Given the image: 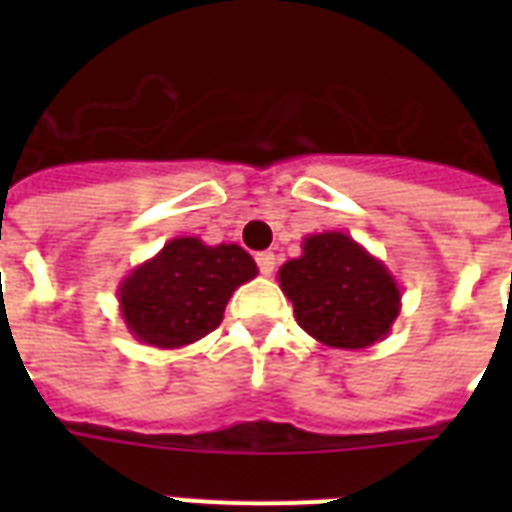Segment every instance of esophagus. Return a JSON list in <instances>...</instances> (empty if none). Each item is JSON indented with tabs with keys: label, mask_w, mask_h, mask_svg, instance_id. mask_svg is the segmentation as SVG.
<instances>
[{
	"label": "esophagus",
	"mask_w": 512,
	"mask_h": 512,
	"mask_svg": "<svg viewBox=\"0 0 512 512\" xmlns=\"http://www.w3.org/2000/svg\"><path fill=\"white\" fill-rule=\"evenodd\" d=\"M255 260H257V268H260V273H263V276H271V273L276 271V255H273V252H260Z\"/></svg>",
	"instance_id": "obj_1"
}]
</instances>
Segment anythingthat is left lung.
<instances>
[{
  "instance_id": "left-lung-1",
  "label": "left lung",
  "mask_w": 512,
  "mask_h": 512,
  "mask_svg": "<svg viewBox=\"0 0 512 512\" xmlns=\"http://www.w3.org/2000/svg\"><path fill=\"white\" fill-rule=\"evenodd\" d=\"M279 287L297 324L327 348H369L388 337L401 313L393 273L342 231L303 239V255L279 268Z\"/></svg>"
}]
</instances>
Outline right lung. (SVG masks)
Listing matches in <instances>:
<instances>
[{"mask_svg": "<svg viewBox=\"0 0 512 512\" xmlns=\"http://www.w3.org/2000/svg\"><path fill=\"white\" fill-rule=\"evenodd\" d=\"M257 265L239 244L209 247L180 236L164 244L119 284V311L135 340L154 348H183L220 327L225 305Z\"/></svg>", "mask_w": 512, "mask_h": 512, "instance_id": "obj_1", "label": "right lung"}]
</instances>
